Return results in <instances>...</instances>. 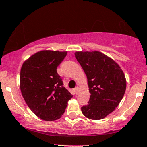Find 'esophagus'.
Masks as SVG:
<instances>
[{
    "label": "esophagus",
    "mask_w": 147,
    "mask_h": 147,
    "mask_svg": "<svg viewBox=\"0 0 147 147\" xmlns=\"http://www.w3.org/2000/svg\"><path fill=\"white\" fill-rule=\"evenodd\" d=\"M74 93H75V94H78V88H75L74 89Z\"/></svg>",
    "instance_id": "1"
}]
</instances>
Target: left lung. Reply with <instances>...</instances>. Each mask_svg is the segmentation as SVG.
Wrapping results in <instances>:
<instances>
[{
  "mask_svg": "<svg viewBox=\"0 0 147 147\" xmlns=\"http://www.w3.org/2000/svg\"><path fill=\"white\" fill-rule=\"evenodd\" d=\"M75 55L87 77L90 94L82 112L90 120H101L115 110L124 96V72L116 61L98 51H76Z\"/></svg>",
  "mask_w": 147,
  "mask_h": 147,
  "instance_id": "obj_1",
  "label": "left lung"
}]
</instances>
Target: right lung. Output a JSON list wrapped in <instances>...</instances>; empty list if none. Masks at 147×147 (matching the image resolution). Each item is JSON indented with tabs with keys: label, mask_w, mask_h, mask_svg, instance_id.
<instances>
[{
	"label": "right lung",
	"mask_w": 147,
	"mask_h": 147,
	"mask_svg": "<svg viewBox=\"0 0 147 147\" xmlns=\"http://www.w3.org/2000/svg\"><path fill=\"white\" fill-rule=\"evenodd\" d=\"M67 51L42 50L23 63L20 90L26 104L36 116L46 121L59 119L73 96L63 86L57 67Z\"/></svg>",
	"instance_id": "1"
}]
</instances>
